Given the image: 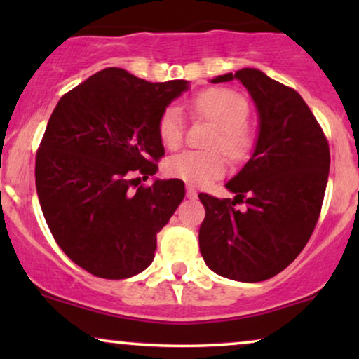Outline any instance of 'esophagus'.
Returning a JSON list of instances; mask_svg holds the SVG:
<instances>
[{
    "label": "esophagus",
    "mask_w": 359,
    "mask_h": 359,
    "mask_svg": "<svg viewBox=\"0 0 359 359\" xmlns=\"http://www.w3.org/2000/svg\"><path fill=\"white\" fill-rule=\"evenodd\" d=\"M186 196H188L189 199H196V198H198V191H196V188H194L193 184L186 186Z\"/></svg>",
    "instance_id": "34e87169"
}]
</instances>
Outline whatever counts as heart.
<instances>
[{"instance_id":"b5f03b06","label":"heart","mask_w":359,"mask_h":359,"mask_svg":"<svg viewBox=\"0 0 359 359\" xmlns=\"http://www.w3.org/2000/svg\"><path fill=\"white\" fill-rule=\"evenodd\" d=\"M191 109L198 117L209 121L215 134L209 145L220 149L229 158L242 160L253 147V130L247 122L250 106L242 95L225 88H210L191 101ZM158 135L166 149H178L183 142V114L176 106H168L158 119ZM166 173L186 183L201 186L224 173L222 155L215 150H184L170 156L165 163Z\"/></svg>"}]
</instances>
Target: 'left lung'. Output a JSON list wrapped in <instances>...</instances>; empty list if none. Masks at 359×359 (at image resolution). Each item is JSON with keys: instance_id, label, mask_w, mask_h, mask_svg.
<instances>
[{"instance_id": "left-lung-1", "label": "left lung", "mask_w": 359, "mask_h": 359, "mask_svg": "<svg viewBox=\"0 0 359 359\" xmlns=\"http://www.w3.org/2000/svg\"><path fill=\"white\" fill-rule=\"evenodd\" d=\"M238 80L258 112V137L243 168L227 181L233 199L199 194L204 262L220 276L258 283L276 276L302 252L316 229L325 194L328 142L297 91L257 68L215 76ZM245 202L248 208L234 205Z\"/></svg>"}]
</instances>
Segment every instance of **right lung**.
<instances>
[{
    "label": "right lung",
    "mask_w": 359,
    "mask_h": 359,
    "mask_svg": "<svg viewBox=\"0 0 359 359\" xmlns=\"http://www.w3.org/2000/svg\"><path fill=\"white\" fill-rule=\"evenodd\" d=\"M188 90L184 80L150 83L106 68L53 109L36 156L39 203L58 247L88 273L124 279L154 262L184 183L155 178L134 188L158 171V119Z\"/></svg>",
    "instance_id": "1"
}]
</instances>
